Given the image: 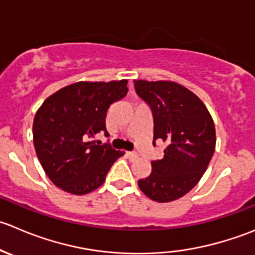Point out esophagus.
I'll return each mask as SVG.
<instances>
[{"label":"esophagus","instance_id":"obj_1","mask_svg":"<svg viewBox=\"0 0 255 255\" xmlns=\"http://www.w3.org/2000/svg\"><path fill=\"white\" fill-rule=\"evenodd\" d=\"M125 155H127L128 158H130V160H136V158L138 157L137 153H136V152H127Z\"/></svg>","mask_w":255,"mask_h":255}]
</instances>
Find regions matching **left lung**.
Instances as JSON below:
<instances>
[{"instance_id": "obj_1", "label": "left lung", "mask_w": 255, "mask_h": 255, "mask_svg": "<svg viewBox=\"0 0 255 255\" xmlns=\"http://www.w3.org/2000/svg\"><path fill=\"white\" fill-rule=\"evenodd\" d=\"M135 90L152 110L153 145L166 143L163 157L138 180V188L155 202L166 203L190 192L207 170L216 148V128L202 100L171 80H133Z\"/></svg>"}]
</instances>
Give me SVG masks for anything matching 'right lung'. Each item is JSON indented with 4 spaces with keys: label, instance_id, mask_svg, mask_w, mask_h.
I'll list each match as a JSON object with an SVG mask.
<instances>
[{
    "label": "right lung",
    "instance_id": "right-lung-1",
    "mask_svg": "<svg viewBox=\"0 0 255 255\" xmlns=\"http://www.w3.org/2000/svg\"><path fill=\"white\" fill-rule=\"evenodd\" d=\"M128 93V80L78 82L43 102L33 120V143L45 175L72 195L99 188L124 155L93 138L105 128L107 112Z\"/></svg>",
    "mask_w": 255,
    "mask_h": 255
}]
</instances>
